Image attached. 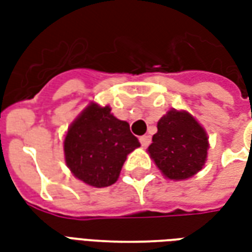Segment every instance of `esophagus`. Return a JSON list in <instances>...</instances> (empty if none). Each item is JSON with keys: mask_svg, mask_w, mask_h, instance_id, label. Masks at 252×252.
Returning a JSON list of instances; mask_svg holds the SVG:
<instances>
[{"mask_svg": "<svg viewBox=\"0 0 252 252\" xmlns=\"http://www.w3.org/2000/svg\"><path fill=\"white\" fill-rule=\"evenodd\" d=\"M139 140H140V144H142L143 147H147V146H150V143H151V136L144 135V136L139 137Z\"/></svg>", "mask_w": 252, "mask_h": 252, "instance_id": "1", "label": "esophagus"}]
</instances>
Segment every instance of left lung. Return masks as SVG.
I'll return each mask as SVG.
<instances>
[{
	"label": "left lung",
	"instance_id": "8db88e82",
	"mask_svg": "<svg viewBox=\"0 0 252 252\" xmlns=\"http://www.w3.org/2000/svg\"><path fill=\"white\" fill-rule=\"evenodd\" d=\"M208 136L186 112L171 109L158 121L148 153L170 180H186L198 173L206 160Z\"/></svg>",
	"mask_w": 252,
	"mask_h": 252
}]
</instances>
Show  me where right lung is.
Here are the masks:
<instances>
[{"instance_id":"1","label":"right lung","mask_w":252,"mask_h":252,"mask_svg":"<svg viewBox=\"0 0 252 252\" xmlns=\"http://www.w3.org/2000/svg\"><path fill=\"white\" fill-rule=\"evenodd\" d=\"M139 146L126 121L116 119L109 106L90 104L67 131L64 158L78 180L105 188L117 181L126 155Z\"/></svg>"}]
</instances>
